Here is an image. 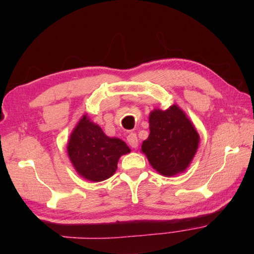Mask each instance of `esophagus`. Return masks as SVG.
<instances>
[{"mask_svg": "<svg viewBox=\"0 0 254 254\" xmlns=\"http://www.w3.org/2000/svg\"><path fill=\"white\" fill-rule=\"evenodd\" d=\"M127 143L132 148H136L138 146V139L135 133H131L127 135Z\"/></svg>", "mask_w": 254, "mask_h": 254, "instance_id": "esophagus-1", "label": "esophagus"}]
</instances>
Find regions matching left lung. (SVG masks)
Segmentation results:
<instances>
[{"instance_id": "1", "label": "left lung", "mask_w": 254, "mask_h": 254, "mask_svg": "<svg viewBox=\"0 0 254 254\" xmlns=\"http://www.w3.org/2000/svg\"><path fill=\"white\" fill-rule=\"evenodd\" d=\"M149 135L141 152L150 166L164 177L185 172L195 156L199 135L193 122L178 105L149 113Z\"/></svg>"}]
</instances>
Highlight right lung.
Segmentation results:
<instances>
[{
	"instance_id": "right-lung-1",
	"label": "right lung",
	"mask_w": 254,
	"mask_h": 254,
	"mask_svg": "<svg viewBox=\"0 0 254 254\" xmlns=\"http://www.w3.org/2000/svg\"><path fill=\"white\" fill-rule=\"evenodd\" d=\"M66 149L74 169L91 182L104 181L115 175L121 156L131 152L122 139L107 136L87 115L73 128Z\"/></svg>"
}]
</instances>
